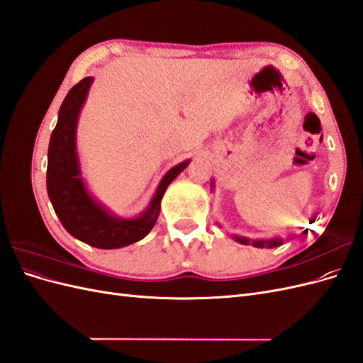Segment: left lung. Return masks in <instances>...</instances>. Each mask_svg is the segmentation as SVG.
Segmentation results:
<instances>
[{
  "mask_svg": "<svg viewBox=\"0 0 363 363\" xmlns=\"http://www.w3.org/2000/svg\"><path fill=\"white\" fill-rule=\"evenodd\" d=\"M215 186V182L212 180V188ZM316 219V215L313 216V219L312 221H315ZM304 233H307V230H304V232L301 233V235H304ZM291 238H294V236H289V239ZM233 239L236 240V242H239V244H242V245H252V247H256V248H274V247H280L281 244H283V239L281 238H271V239H248V238H245V236H238V235H235L233 236Z\"/></svg>",
  "mask_w": 363,
  "mask_h": 363,
  "instance_id": "8db88e82",
  "label": "left lung"
}]
</instances>
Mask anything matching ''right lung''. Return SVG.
<instances>
[{
  "label": "right lung",
  "instance_id": "obj_1",
  "mask_svg": "<svg viewBox=\"0 0 363 363\" xmlns=\"http://www.w3.org/2000/svg\"><path fill=\"white\" fill-rule=\"evenodd\" d=\"M92 83L94 77H86L72 87L60 106L48 147L47 191L54 212L69 235L91 247L113 250L135 244L151 232L164 191L191 160H183L163 175L155 196L140 215H113L87 189L77 151V124Z\"/></svg>",
  "mask_w": 363,
  "mask_h": 363
}]
</instances>
